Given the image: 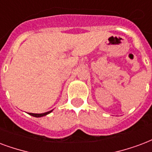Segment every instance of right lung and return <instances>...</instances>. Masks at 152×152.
<instances>
[{
    "label": "right lung",
    "mask_w": 152,
    "mask_h": 152,
    "mask_svg": "<svg viewBox=\"0 0 152 152\" xmlns=\"http://www.w3.org/2000/svg\"><path fill=\"white\" fill-rule=\"evenodd\" d=\"M53 112V110H51L49 112H45V113H40V114H36V113H28L30 115H32V116H34V117H42V116H45V115H47L48 114L51 113V112Z\"/></svg>",
    "instance_id": "add662e5"
}]
</instances>
